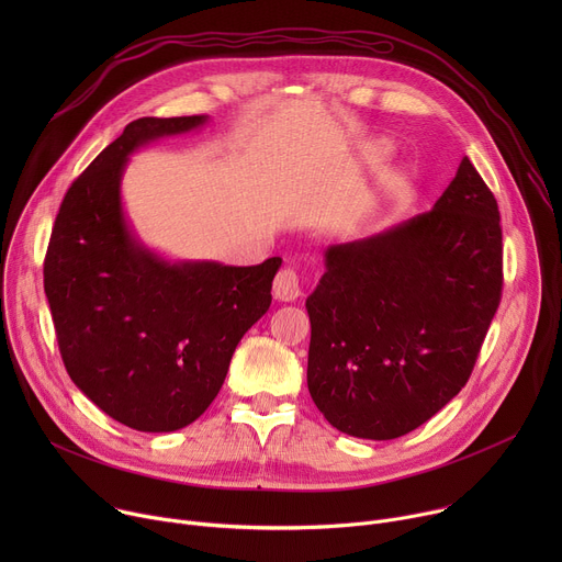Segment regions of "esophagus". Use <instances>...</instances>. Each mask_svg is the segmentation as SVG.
Instances as JSON below:
<instances>
[{
    "mask_svg": "<svg viewBox=\"0 0 562 562\" xmlns=\"http://www.w3.org/2000/svg\"><path fill=\"white\" fill-rule=\"evenodd\" d=\"M273 295L280 302H293L300 295V278L293 269H282L273 282Z\"/></svg>",
    "mask_w": 562,
    "mask_h": 562,
    "instance_id": "esophagus-1",
    "label": "esophagus"
}]
</instances>
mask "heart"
<instances>
[{"label":"heart","mask_w":562,"mask_h":562,"mask_svg":"<svg viewBox=\"0 0 562 562\" xmlns=\"http://www.w3.org/2000/svg\"><path fill=\"white\" fill-rule=\"evenodd\" d=\"M386 150H389V144L384 139H375V142L369 144V155L371 157H382Z\"/></svg>","instance_id":"b5f03b06"}]
</instances>
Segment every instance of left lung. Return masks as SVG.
Here are the masks:
<instances>
[{"label":"left lung","mask_w":562,"mask_h":562,"mask_svg":"<svg viewBox=\"0 0 562 562\" xmlns=\"http://www.w3.org/2000/svg\"><path fill=\"white\" fill-rule=\"evenodd\" d=\"M503 291L496 198L469 157L431 211L325 249L306 384L342 434L393 440L467 384Z\"/></svg>","instance_id":"8db88e82"}]
</instances>
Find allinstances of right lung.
I'll use <instances>...</instances> for the list:
<instances>
[{"instance_id":"obj_1","label":"right lung","mask_w":562,"mask_h":562,"mask_svg":"<svg viewBox=\"0 0 562 562\" xmlns=\"http://www.w3.org/2000/svg\"><path fill=\"white\" fill-rule=\"evenodd\" d=\"M206 122L209 115L131 122L70 184L44 260V291L70 380L135 431H178L209 409L237 342L269 311L282 265L178 262L133 231L122 204L128 157Z\"/></svg>"}]
</instances>
